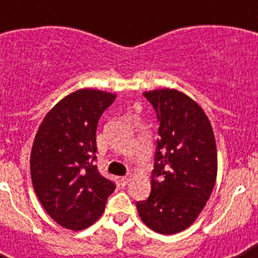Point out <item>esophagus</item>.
<instances>
[{
	"instance_id": "esophagus-1",
	"label": "esophagus",
	"mask_w": 258,
	"mask_h": 258,
	"mask_svg": "<svg viewBox=\"0 0 258 258\" xmlns=\"http://www.w3.org/2000/svg\"><path fill=\"white\" fill-rule=\"evenodd\" d=\"M129 181H131V175H122L121 178H120V184L121 186H126L129 183Z\"/></svg>"
}]
</instances>
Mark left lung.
Wrapping results in <instances>:
<instances>
[{"mask_svg":"<svg viewBox=\"0 0 258 258\" xmlns=\"http://www.w3.org/2000/svg\"><path fill=\"white\" fill-rule=\"evenodd\" d=\"M154 107L159 136L151 194L137 209L151 230L172 235L187 229L206 207L217 177V149L202 107L174 89L143 93Z\"/></svg>","mask_w":258,"mask_h":258,"instance_id":"left-lung-1","label":"left lung"}]
</instances>
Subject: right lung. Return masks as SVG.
Returning a JSON list of instances; mask_svg holds the SVG:
<instances>
[{
    "label": "right lung",
    "mask_w": 258,
    "mask_h": 258,
    "mask_svg": "<svg viewBox=\"0 0 258 258\" xmlns=\"http://www.w3.org/2000/svg\"><path fill=\"white\" fill-rule=\"evenodd\" d=\"M115 98L94 89L77 90L52 107L36 134L33 188L47 214L66 229L79 231L93 225L116 188L95 165L98 121Z\"/></svg>",
    "instance_id": "obj_1"
}]
</instances>
